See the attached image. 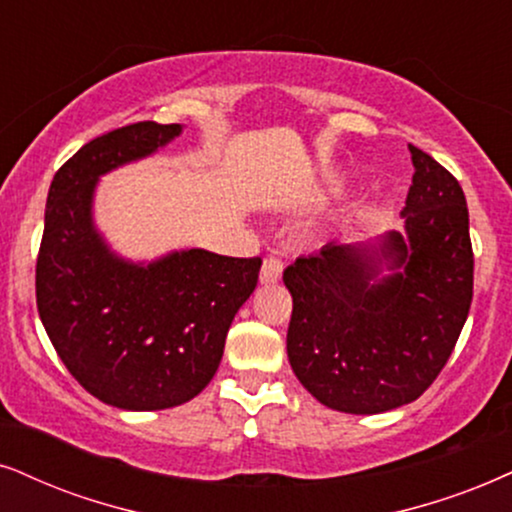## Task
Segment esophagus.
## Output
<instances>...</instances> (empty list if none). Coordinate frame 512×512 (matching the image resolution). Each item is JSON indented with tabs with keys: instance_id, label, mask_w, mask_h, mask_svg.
Masks as SVG:
<instances>
[{
	"instance_id": "obj_1",
	"label": "esophagus",
	"mask_w": 512,
	"mask_h": 512,
	"mask_svg": "<svg viewBox=\"0 0 512 512\" xmlns=\"http://www.w3.org/2000/svg\"><path fill=\"white\" fill-rule=\"evenodd\" d=\"M283 274V260L278 252L271 250L262 262V271H260V281L262 283H276Z\"/></svg>"
}]
</instances>
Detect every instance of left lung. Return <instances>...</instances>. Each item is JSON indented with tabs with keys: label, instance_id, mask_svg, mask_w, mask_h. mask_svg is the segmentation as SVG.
Wrapping results in <instances>:
<instances>
[{
	"label": "left lung",
	"instance_id": "left-lung-1",
	"mask_svg": "<svg viewBox=\"0 0 512 512\" xmlns=\"http://www.w3.org/2000/svg\"><path fill=\"white\" fill-rule=\"evenodd\" d=\"M409 151L404 236L392 231L378 250L326 245L283 271L290 366L328 409L371 416L416 401L468 319L475 257L463 189L432 155ZM383 259L400 271L375 282Z\"/></svg>",
	"mask_w": 512,
	"mask_h": 512
}]
</instances>
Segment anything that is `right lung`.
<instances>
[{"label": "right lung", "mask_w": 512, "mask_h": 512, "mask_svg": "<svg viewBox=\"0 0 512 512\" xmlns=\"http://www.w3.org/2000/svg\"><path fill=\"white\" fill-rule=\"evenodd\" d=\"M179 132L146 120L92 139L58 167L44 212L35 269L44 331L84 390L127 411L170 409L203 392L260 278V257L196 248L139 267L96 234V179Z\"/></svg>", "instance_id": "1"}]
</instances>
